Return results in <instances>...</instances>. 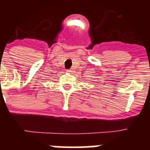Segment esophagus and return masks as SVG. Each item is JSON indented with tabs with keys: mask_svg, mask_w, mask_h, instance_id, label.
I'll list each match as a JSON object with an SVG mask.
<instances>
[{
	"mask_svg": "<svg viewBox=\"0 0 150 150\" xmlns=\"http://www.w3.org/2000/svg\"><path fill=\"white\" fill-rule=\"evenodd\" d=\"M67 72H69V73H71V72H73V71L72 70H68V71H67Z\"/></svg>",
	"mask_w": 150,
	"mask_h": 150,
	"instance_id": "1",
	"label": "esophagus"
}]
</instances>
